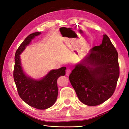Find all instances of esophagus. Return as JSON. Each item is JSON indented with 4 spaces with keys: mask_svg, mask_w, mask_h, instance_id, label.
Instances as JSON below:
<instances>
[{
    "mask_svg": "<svg viewBox=\"0 0 129 129\" xmlns=\"http://www.w3.org/2000/svg\"><path fill=\"white\" fill-rule=\"evenodd\" d=\"M70 73H71V70H70V69H67V70H66V75H67V76H69Z\"/></svg>",
    "mask_w": 129,
    "mask_h": 129,
    "instance_id": "1",
    "label": "esophagus"
}]
</instances>
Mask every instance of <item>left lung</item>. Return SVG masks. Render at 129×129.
Wrapping results in <instances>:
<instances>
[{"label":"left lung","mask_w":129,"mask_h":129,"mask_svg":"<svg viewBox=\"0 0 129 129\" xmlns=\"http://www.w3.org/2000/svg\"><path fill=\"white\" fill-rule=\"evenodd\" d=\"M119 74L118 54L105 34L101 44L90 49L88 55L75 65L69 80L79 100L92 106L113 95Z\"/></svg>","instance_id":"1"}]
</instances>
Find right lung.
I'll list each match as a JSON object with an SVG mask.
<instances>
[{
    "instance_id": "add662e5",
    "label": "right lung",
    "mask_w": 129,
    "mask_h": 129,
    "mask_svg": "<svg viewBox=\"0 0 129 129\" xmlns=\"http://www.w3.org/2000/svg\"><path fill=\"white\" fill-rule=\"evenodd\" d=\"M41 34L36 32L27 37L16 50L13 76L19 95L33 108L45 110L53 106L57 99L58 89L57 80L65 75L66 67L51 70L44 77L35 80L27 75L21 66L20 55L30 44L32 39Z\"/></svg>"
}]
</instances>
